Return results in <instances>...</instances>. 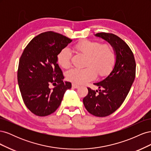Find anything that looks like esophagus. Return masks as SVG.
I'll list each match as a JSON object with an SVG mask.
<instances>
[{"label": "esophagus", "instance_id": "1", "mask_svg": "<svg viewBox=\"0 0 151 151\" xmlns=\"http://www.w3.org/2000/svg\"><path fill=\"white\" fill-rule=\"evenodd\" d=\"M72 87H73V88H76V89H77V88H79V85H77V84H74V83H73L72 84Z\"/></svg>", "mask_w": 151, "mask_h": 151}]
</instances>
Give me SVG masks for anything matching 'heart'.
Masks as SVG:
<instances>
[{"instance_id":"obj_1","label":"heart","mask_w":151,"mask_h":151,"mask_svg":"<svg viewBox=\"0 0 151 151\" xmlns=\"http://www.w3.org/2000/svg\"><path fill=\"white\" fill-rule=\"evenodd\" d=\"M75 49L87 56L84 68H73L66 76L68 81L77 84H83L94 79L96 74L104 76L110 71L116 61L115 51L110 45L101 44L98 41L84 40L77 43ZM72 53L68 48H63L57 55L58 64L63 68L70 65Z\"/></svg>"}]
</instances>
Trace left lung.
I'll use <instances>...</instances> for the list:
<instances>
[{"instance_id":"8db88e82","label":"left lung","mask_w":151,"mask_h":151,"mask_svg":"<svg viewBox=\"0 0 151 151\" xmlns=\"http://www.w3.org/2000/svg\"><path fill=\"white\" fill-rule=\"evenodd\" d=\"M95 36L111 45L115 52L116 62L106 78L94 83L99 88L98 91L88 88V94L83 99V103L91 115L104 117L115 112L125 101L135 79L136 63L133 52L120 37L103 32Z\"/></svg>"}]
</instances>
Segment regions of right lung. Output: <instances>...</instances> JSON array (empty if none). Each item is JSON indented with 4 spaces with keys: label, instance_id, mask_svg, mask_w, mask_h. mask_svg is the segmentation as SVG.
<instances>
[{
    "label": "right lung",
    "instance_id": "right-lung-1",
    "mask_svg": "<svg viewBox=\"0 0 151 151\" xmlns=\"http://www.w3.org/2000/svg\"><path fill=\"white\" fill-rule=\"evenodd\" d=\"M72 40L53 31L42 33L32 39L19 59L17 82L23 101L29 110L45 116L57 110L70 82H63L57 63V55ZM56 86L52 90L49 85Z\"/></svg>",
    "mask_w": 151,
    "mask_h": 151
}]
</instances>
